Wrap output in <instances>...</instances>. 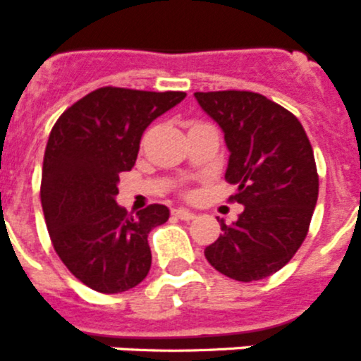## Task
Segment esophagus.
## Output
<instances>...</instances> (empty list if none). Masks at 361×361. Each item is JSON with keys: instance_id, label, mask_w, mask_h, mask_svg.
<instances>
[{"instance_id": "1", "label": "esophagus", "mask_w": 361, "mask_h": 361, "mask_svg": "<svg viewBox=\"0 0 361 361\" xmlns=\"http://www.w3.org/2000/svg\"><path fill=\"white\" fill-rule=\"evenodd\" d=\"M173 215L177 216V219H180V220H193L195 219V213L193 212H190V209H186V208H178V209H173Z\"/></svg>"}]
</instances>
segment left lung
<instances>
[{
    "label": "left lung",
    "mask_w": 361,
    "mask_h": 361,
    "mask_svg": "<svg viewBox=\"0 0 361 361\" xmlns=\"http://www.w3.org/2000/svg\"><path fill=\"white\" fill-rule=\"evenodd\" d=\"M224 132L226 180L231 202L244 206L237 222L220 219L222 235L204 255L219 273L238 282L271 276L305 240L318 200V171L304 126L266 95L245 90L195 92Z\"/></svg>",
    "instance_id": "8db88e82"
}]
</instances>
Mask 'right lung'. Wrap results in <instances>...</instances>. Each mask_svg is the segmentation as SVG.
<instances>
[{
    "mask_svg": "<svg viewBox=\"0 0 361 361\" xmlns=\"http://www.w3.org/2000/svg\"><path fill=\"white\" fill-rule=\"evenodd\" d=\"M184 97V92L103 86L54 124L41 173L44 222L63 264L94 291H128L148 275V235L170 209L149 204L132 215L116 202L117 183L135 164L149 123Z\"/></svg>",
    "mask_w": 361,
    "mask_h": 361,
    "instance_id": "obj_1",
    "label": "right lung"
}]
</instances>
